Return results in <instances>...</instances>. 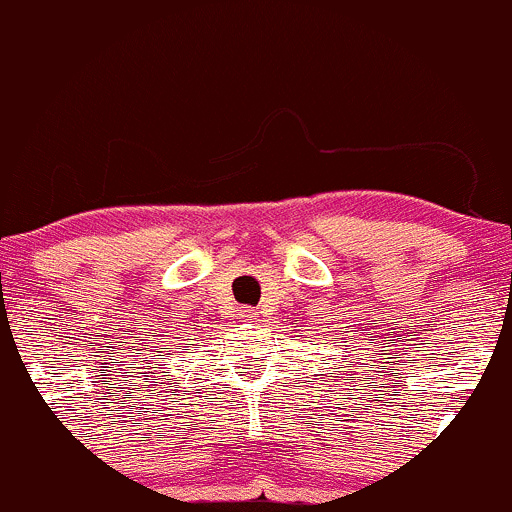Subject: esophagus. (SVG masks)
<instances>
[{"mask_svg":"<svg viewBox=\"0 0 512 512\" xmlns=\"http://www.w3.org/2000/svg\"><path fill=\"white\" fill-rule=\"evenodd\" d=\"M241 320H244V322L256 320V310H249V307H244V310H241Z\"/></svg>","mask_w":512,"mask_h":512,"instance_id":"34e87169","label":"esophagus"}]
</instances>
